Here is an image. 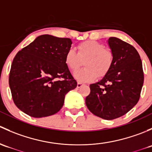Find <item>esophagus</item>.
<instances>
[{"label": "esophagus", "instance_id": "34e87169", "mask_svg": "<svg viewBox=\"0 0 152 152\" xmlns=\"http://www.w3.org/2000/svg\"><path fill=\"white\" fill-rule=\"evenodd\" d=\"M82 85H83V84L81 83V82H78V83H77V87H78V88L81 87Z\"/></svg>", "mask_w": 152, "mask_h": 152}]
</instances>
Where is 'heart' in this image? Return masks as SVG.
Listing matches in <instances>:
<instances>
[{"instance_id":"1","label":"heart","mask_w":152,"mask_h":152,"mask_svg":"<svg viewBox=\"0 0 152 152\" xmlns=\"http://www.w3.org/2000/svg\"><path fill=\"white\" fill-rule=\"evenodd\" d=\"M78 53L73 48L67 50L65 55V62L72 71H75L85 60L86 67L74 73V77L82 82L94 81L98 77H103L111 68L113 54L104 44L95 40H87L77 46Z\"/></svg>"}]
</instances>
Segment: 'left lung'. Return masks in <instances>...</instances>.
<instances>
[{"mask_svg": "<svg viewBox=\"0 0 152 152\" xmlns=\"http://www.w3.org/2000/svg\"><path fill=\"white\" fill-rule=\"evenodd\" d=\"M107 43L113 54V65L102 80L90 85L85 104L95 115L113 120L137 104L144 76L140 56L132 45L117 37H110Z\"/></svg>", "mask_w": 152, "mask_h": 152, "instance_id": "1", "label": "left lung"}]
</instances>
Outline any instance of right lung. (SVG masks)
I'll use <instances>...</instances> for the list:
<instances>
[{
    "mask_svg": "<svg viewBox=\"0 0 152 152\" xmlns=\"http://www.w3.org/2000/svg\"><path fill=\"white\" fill-rule=\"evenodd\" d=\"M71 45L69 38L43 34L17 53L9 83L14 102L21 111L42 118L60 110L65 95L77 86L65 62Z\"/></svg>",
    "mask_w": 152,
    "mask_h": 152,
    "instance_id": "right-lung-1",
    "label": "right lung"
}]
</instances>
